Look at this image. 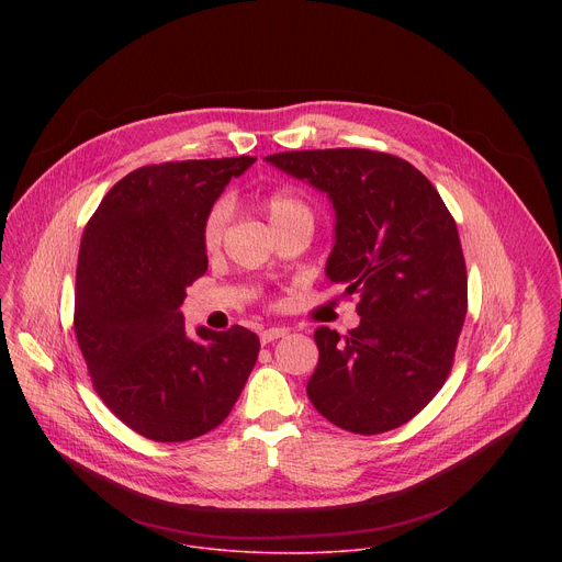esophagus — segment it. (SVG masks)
<instances>
[{"instance_id": "1", "label": "esophagus", "mask_w": 562, "mask_h": 562, "mask_svg": "<svg viewBox=\"0 0 562 562\" xmlns=\"http://www.w3.org/2000/svg\"><path fill=\"white\" fill-rule=\"evenodd\" d=\"M286 334H289V331H286L284 327H271V329H267V331L260 334V340H262V345H269V342H273V340L284 338Z\"/></svg>"}]
</instances>
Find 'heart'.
Segmentation results:
<instances>
[{"mask_svg":"<svg viewBox=\"0 0 562 562\" xmlns=\"http://www.w3.org/2000/svg\"><path fill=\"white\" fill-rule=\"evenodd\" d=\"M265 213L269 217L271 228L278 226V224H284L289 220H297V217L311 220L308 206L297 195H293L291 191L271 193L265 200ZM226 217H228V211H226V204H222V202L215 204L213 211L209 213V217L204 222V228H202V243L209 251L220 247L222 237H224V228H226Z\"/></svg>","mask_w":562,"mask_h":562,"instance_id":"1","label":"heart"}]
</instances>
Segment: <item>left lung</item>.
I'll list each match as a JSON object with an SVG mask.
<instances>
[{
	"label": "left lung",
	"instance_id": "left-lung-1",
	"mask_svg": "<svg viewBox=\"0 0 562 562\" xmlns=\"http://www.w3.org/2000/svg\"><path fill=\"white\" fill-rule=\"evenodd\" d=\"M327 193L336 224L325 273L358 295L345 338L319 327L306 384L319 416L371 436L409 423L445 384L467 315V267L456 222L405 159L364 148L265 157Z\"/></svg>",
	"mask_w": 562,
	"mask_h": 562
}]
</instances>
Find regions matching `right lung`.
<instances>
[{"label":"right lung","mask_w":562,"mask_h":562,"mask_svg":"<svg viewBox=\"0 0 562 562\" xmlns=\"http://www.w3.org/2000/svg\"><path fill=\"white\" fill-rule=\"evenodd\" d=\"M256 157L189 159L122 178L85 228L75 336L104 405L157 442L209 434L231 414L260 353L245 329H184L187 289L209 267L204 222Z\"/></svg>","instance_id":"obj_1"}]
</instances>
